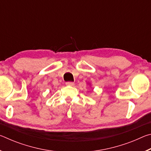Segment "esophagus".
<instances>
[{"label": "esophagus", "instance_id": "34e87169", "mask_svg": "<svg viewBox=\"0 0 151 151\" xmlns=\"http://www.w3.org/2000/svg\"><path fill=\"white\" fill-rule=\"evenodd\" d=\"M66 85L68 86H74L75 85V83H74L73 82H66Z\"/></svg>", "mask_w": 151, "mask_h": 151}]
</instances>
